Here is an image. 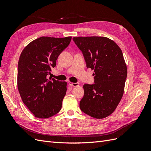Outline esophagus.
<instances>
[{"label":"esophagus","mask_w":151,"mask_h":151,"mask_svg":"<svg viewBox=\"0 0 151 151\" xmlns=\"http://www.w3.org/2000/svg\"><path fill=\"white\" fill-rule=\"evenodd\" d=\"M68 84H69L71 87H77V86H79V83H72V82H69L68 83Z\"/></svg>","instance_id":"1"}]
</instances>
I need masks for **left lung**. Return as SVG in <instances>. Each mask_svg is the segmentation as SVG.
Returning a JSON list of instances; mask_svg holds the SVG:
<instances>
[{
  "label": "left lung",
  "mask_w": 151,
  "mask_h": 151,
  "mask_svg": "<svg viewBox=\"0 0 151 151\" xmlns=\"http://www.w3.org/2000/svg\"><path fill=\"white\" fill-rule=\"evenodd\" d=\"M86 65L94 70V84L83 86L80 108L91 117L101 119L115 110L124 93L127 68L122 50L104 36L74 37Z\"/></svg>",
  "instance_id": "obj_1"
}]
</instances>
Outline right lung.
<instances>
[{
    "label": "right lung",
    "mask_w": 151,
    "mask_h": 151,
    "mask_svg": "<svg viewBox=\"0 0 151 151\" xmlns=\"http://www.w3.org/2000/svg\"><path fill=\"white\" fill-rule=\"evenodd\" d=\"M71 39L42 36L32 41L21 53L17 88L22 102L36 117L48 118L60 111L67 84L48 79L47 76Z\"/></svg>",
    "instance_id": "obj_1"
}]
</instances>
